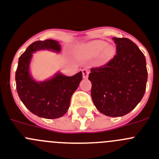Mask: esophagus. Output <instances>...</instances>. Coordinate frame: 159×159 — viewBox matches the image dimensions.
<instances>
[{"label":"esophagus","mask_w":159,"mask_h":159,"mask_svg":"<svg viewBox=\"0 0 159 159\" xmlns=\"http://www.w3.org/2000/svg\"><path fill=\"white\" fill-rule=\"evenodd\" d=\"M81 71H82L83 78H88L89 74V71L87 69H83Z\"/></svg>","instance_id":"34e87169"}]
</instances>
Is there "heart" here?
I'll return each instance as SVG.
<instances>
[{
  "label": "heart",
  "instance_id": "obj_1",
  "mask_svg": "<svg viewBox=\"0 0 159 159\" xmlns=\"http://www.w3.org/2000/svg\"><path fill=\"white\" fill-rule=\"evenodd\" d=\"M104 40H94L82 47L80 52L82 55L89 58H93L99 55L101 52V59L102 62L109 61L115 55V48Z\"/></svg>",
  "mask_w": 159,
  "mask_h": 159
}]
</instances>
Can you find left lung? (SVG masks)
Instances as JSON below:
<instances>
[{
	"label": "left lung",
	"instance_id": "left-lung-1",
	"mask_svg": "<svg viewBox=\"0 0 159 159\" xmlns=\"http://www.w3.org/2000/svg\"><path fill=\"white\" fill-rule=\"evenodd\" d=\"M116 55L104 66L92 68L89 80L96 108L111 117L123 116L136 107L147 81L146 58L135 43L116 38Z\"/></svg>",
	"mask_w": 159,
	"mask_h": 159
}]
</instances>
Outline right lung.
I'll use <instances>...</instances> for the list:
<instances>
[{
	"instance_id": "add662e5",
	"label": "right lung",
	"mask_w": 159,
	"mask_h": 159,
	"mask_svg": "<svg viewBox=\"0 0 159 159\" xmlns=\"http://www.w3.org/2000/svg\"><path fill=\"white\" fill-rule=\"evenodd\" d=\"M39 50L59 52L61 45L56 40L35 41L26 49L19 58L16 71V90L21 101L35 115L45 119H56L66 113L71 97L82 80L80 71L72 77L58 72L44 81H35L29 73L32 53Z\"/></svg>"
}]
</instances>
